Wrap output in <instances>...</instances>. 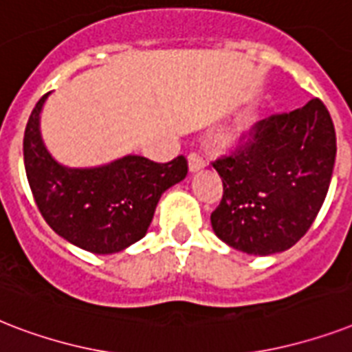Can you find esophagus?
<instances>
[{
    "mask_svg": "<svg viewBox=\"0 0 352 352\" xmlns=\"http://www.w3.org/2000/svg\"><path fill=\"white\" fill-rule=\"evenodd\" d=\"M204 166H206V162H204V159L201 157L199 153H190L188 155V168H190V171L192 173H195V171L203 170Z\"/></svg>",
    "mask_w": 352,
    "mask_h": 352,
    "instance_id": "esophagus-1",
    "label": "esophagus"
}]
</instances>
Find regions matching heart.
Here are the masks:
<instances>
[{"label": "heart", "instance_id": "b5f03b06", "mask_svg": "<svg viewBox=\"0 0 352 352\" xmlns=\"http://www.w3.org/2000/svg\"><path fill=\"white\" fill-rule=\"evenodd\" d=\"M252 124H254V120H252V115H245V117L241 118V120L235 124L234 129H232L230 140H241L243 137H246V135L250 133Z\"/></svg>", "mask_w": 352, "mask_h": 352}]
</instances>
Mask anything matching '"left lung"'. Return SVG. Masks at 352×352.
Here are the masks:
<instances>
[{"label":"left lung","mask_w":352,"mask_h":352,"mask_svg":"<svg viewBox=\"0 0 352 352\" xmlns=\"http://www.w3.org/2000/svg\"><path fill=\"white\" fill-rule=\"evenodd\" d=\"M334 159L336 133L322 100L259 120L243 148L214 162L223 181L210 217L215 235L250 256L289 250L322 208Z\"/></svg>","instance_id":"left-lung-1"}]
</instances>
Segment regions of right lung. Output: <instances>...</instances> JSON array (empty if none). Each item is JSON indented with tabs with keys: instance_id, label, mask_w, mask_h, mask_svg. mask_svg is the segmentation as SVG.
I'll return each instance as SVG.
<instances>
[{
	"instance_id": "1",
	"label": "right lung",
	"mask_w": 352,
	"mask_h": 352,
	"mask_svg": "<svg viewBox=\"0 0 352 352\" xmlns=\"http://www.w3.org/2000/svg\"><path fill=\"white\" fill-rule=\"evenodd\" d=\"M47 96L30 113L23 137L25 171L36 206L52 230L82 250H126L146 235L160 195L186 177V159L181 155L159 164L126 155L93 168L60 164L40 131Z\"/></svg>"
}]
</instances>
